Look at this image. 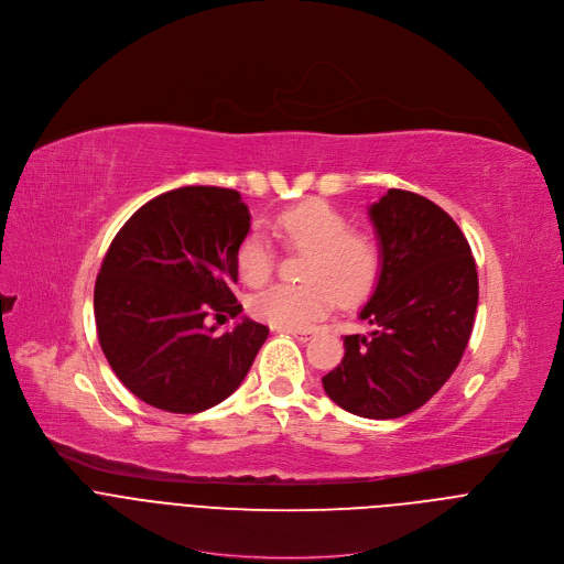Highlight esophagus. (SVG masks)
Wrapping results in <instances>:
<instances>
[{"label":"esophagus","instance_id":"esophagus-1","mask_svg":"<svg viewBox=\"0 0 564 564\" xmlns=\"http://www.w3.org/2000/svg\"><path fill=\"white\" fill-rule=\"evenodd\" d=\"M288 335H292L294 339H299V341H307V339H312V335H314V328H303V330H285Z\"/></svg>","mask_w":564,"mask_h":564}]
</instances>
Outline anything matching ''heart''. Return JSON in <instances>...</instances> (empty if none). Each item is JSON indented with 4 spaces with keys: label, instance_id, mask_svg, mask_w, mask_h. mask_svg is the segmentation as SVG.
I'll use <instances>...</instances> for the list:
<instances>
[{
    "label": "heart",
    "instance_id": "obj_1",
    "mask_svg": "<svg viewBox=\"0 0 564 564\" xmlns=\"http://www.w3.org/2000/svg\"><path fill=\"white\" fill-rule=\"evenodd\" d=\"M276 234L294 250L307 252L303 285L276 283L254 294L250 310L274 328H307L326 316L335 303H357L377 283L381 254L377 240L352 231L350 220L326 200H305L274 218ZM238 274L248 285H261L274 270L270 238L254 229L236 252Z\"/></svg>",
    "mask_w": 564,
    "mask_h": 564
}]
</instances>
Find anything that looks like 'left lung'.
<instances>
[{"label": "left lung", "mask_w": 564, "mask_h": 564, "mask_svg": "<svg viewBox=\"0 0 564 564\" xmlns=\"http://www.w3.org/2000/svg\"><path fill=\"white\" fill-rule=\"evenodd\" d=\"M381 268L359 318L370 330L344 337L346 355L324 379L344 411L404 417L446 383L468 344L477 270L455 220L433 200L388 189L368 207Z\"/></svg>", "instance_id": "8db88e82"}]
</instances>
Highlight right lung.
Returning <instances> with one entry per match:
<instances>
[{"mask_svg": "<svg viewBox=\"0 0 564 564\" xmlns=\"http://www.w3.org/2000/svg\"><path fill=\"white\" fill-rule=\"evenodd\" d=\"M252 214L234 189L181 187L142 205L102 261L94 312L102 352L144 404L203 413L250 372L270 330L240 316L216 333L207 316L243 312L231 292Z\"/></svg>", "mask_w": 564, "mask_h": 564, "instance_id": "obj_1", "label": "right lung"}]
</instances>
